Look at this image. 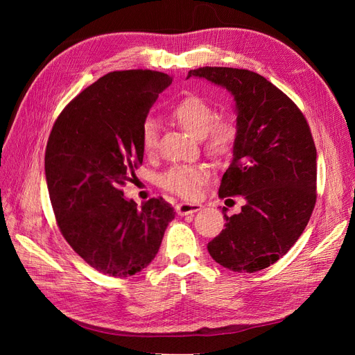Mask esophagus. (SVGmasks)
I'll use <instances>...</instances> for the list:
<instances>
[{"label": "esophagus", "instance_id": "34e87169", "mask_svg": "<svg viewBox=\"0 0 355 355\" xmlns=\"http://www.w3.org/2000/svg\"><path fill=\"white\" fill-rule=\"evenodd\" d=\"M175 209H176L178 214H182V216H184V214H192V213L201 210L202 206L198 202H179V204H176Z\"/></svg>", "mask_w": 355, "mask_h": 355}]
</instances>
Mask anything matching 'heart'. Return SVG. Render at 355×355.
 <instances>
[{"label": "heart", "mask_w": 355, "mask_h": 355, "mask_svg": "<svg viewBox=\"0 0 355 355\" xmlns=\"http://www.w3.org/2000/svg\"><path fill=\"white\" fill-rule=\"evenodd\" d=\"M214 105L198 94H188L180 99L170 112V116L196 137L204 139V148L214 157L228 155L239 136V125L234 116H219ZM141 146L146 155H153L158 146V125L153 118H146L141 125ZM210 176L204 164L171 166L159 178V185L182 198H196L201 187Z\"/></svg>", "instance_id": "b5f03b06"}]
</instances>
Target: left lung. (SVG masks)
<instances>
[{
    "instance_id": "1",
    "label": "left lung",
    "mask_w": 355,
    "mask_h": 355,
    "mask_svg": "<svg viewBox=\"0 0 355 355\" xmlns=\"http://www.w3.org/2000/svg\"><path fill=\"white\" fill-rule=\"evenodd\" d=\"M188 77L230 90L239 136L219 197L241 196V213L227 216L209 244L210 256L235 272L265 270L299 240L317 200V149L296 103L249 69L202 67Z\"/></svg>"
}]
</instances>
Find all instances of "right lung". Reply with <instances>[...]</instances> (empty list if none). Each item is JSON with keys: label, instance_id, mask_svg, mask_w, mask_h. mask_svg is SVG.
<instances>
[{"label": "right lung", "instance_id": "obj_1", "mask_svg": "<svg viewBox=\"0 0 355 355\" xmlns=\"http://www.w3.org/2000/svg\"><path fill=\"white\" fill-rule=\"evenodd\" d=\"M173 81L151 69L103 75L63 108L46 148L58 227L96 271L125 278L153 262L175 210L164 198L137 207L123 187L142 164L141 125Z\"/></svg>", "mask_w": 355, "mask_h": 355}]
</instances>
